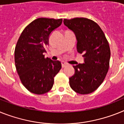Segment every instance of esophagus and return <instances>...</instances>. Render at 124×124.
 <instances>
[{
  "instance_id": "34e87169",
  "label": "esophagus",
  "mask_w": 124,
  "mask_h": 124,
  "mask_svg": "<svg viewBox=\"0 0 124 124\" xmlns=\"http://www.w3.org/2000/svg\"><path fill=\"white\" fill-rule=\"evenodd\" d=\"M61 64H62V67H66V66L68 65V64H67V62H64V61H62V62H61Z\"/></svg>"
}]
</instances>
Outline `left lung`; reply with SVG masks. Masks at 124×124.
I'll use <instances>...</instances> for the list:
<instances>
[{
    "mask_svg": "<svg viewBox=\"0 0 124 124\" xmlns=\"http://www.w3.org/2000/svg\"><path fill=\"white\" fill-rule=\"evenodd\" d=\"M64 24L74 33L77 50L83 54L85 61L73 66L75 73L69 78L70 88L79 94H89L101 85L108 70V42L99 25L91 19H64Z\"/></svg>",
    "mask_w": 124,
    "mask_h": 124,
    "instance_id": "8db88e82",
    "label": "left lung"
}]
</instances>
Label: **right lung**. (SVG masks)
<instances>
[{
	"mask_svg": "<svg viewBox=\"0 0 124 124\" xmlns=\"http://www.w3.org/2000/svg\"><path fill=\"white\" fill-rule=\"evenodd\" d=\"M62 22V19H36L25 28L18 39L14 51L16 68L22 84L34 94L48 92L62 67L60 61L43 55L50 33Z\"/></svg>",
	"mask_w": 124,
	"mask_h": 124,
	"instance_id": "obj_1",
	"label": "right lung"
}]
</instances>
